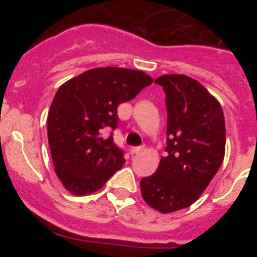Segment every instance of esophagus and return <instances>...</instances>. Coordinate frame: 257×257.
Returning a JSON list of instances; mask_svg holds the SVG:
<instances>
[{
    "instance_id": "esophagus-1",
    "label": "esophagus",
    "mask_w": 257,
    "mask_h": 257,
    "mask_svg": "<svg viewBox=\"0 0 257 257\" xmlns=\"http://www.w3.org/2000/svg\"><path fill=\"white\" fill-rule=\"evenodd\" d=\"M144 147H132L131 148V153L132 154H137V153H139L141 152L142 149H143Z\"/></svg>"
}]
</instances>
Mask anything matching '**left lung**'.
<instances>
[{
  "label": "left lung",
  "instance_id": "obj_1",
  "mask_svg": "<svg viewBox=\"0 0 257 257\" xmlns=\"http://www.w3.org/2000/svg\"><path fill=\"white\" fill-rule=\"evenodd\" d=\"M155 83L167 95V155L142 179L141 190L148 205L168 214L200 198L224 160L226 134L221 105L201 83L183 74H164Z\"/></svg>",
  "mask_w": 257,
  "mask_h": 257
}]
</instances>
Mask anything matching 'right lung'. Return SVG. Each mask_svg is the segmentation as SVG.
I'll return each instance as SVG.
<instances>
[{"label":"right lung","instance_id":"add662e5","mask_svg":"<svg viewBox=\"0 0 257 257\" xmlns=\"http://www.w3.org/2000/svg\"><path fill=\"white\" fill-rule=\"evenodd\" d=\"M152 83L142 71L104 67L59 87L49 108L47 134L56 174L69 193H94L123 167V150L112 134H103L118 125V105Z\"/></svg>","mask_w":257,"mask_h":257}]
</instances>
